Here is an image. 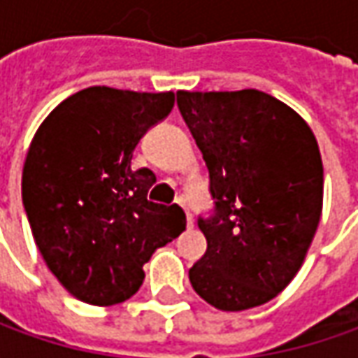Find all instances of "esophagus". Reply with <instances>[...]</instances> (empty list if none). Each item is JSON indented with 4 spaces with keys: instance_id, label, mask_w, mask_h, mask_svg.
Wrapping results in <instances>:
<instances>
[{
    "instance_id": "34e87169",
    "label": "esophagus",
    "mask_w": 358,
    "mask_h": 358,
    "mask_svg": "<svg viewBox=\"0 0 358 358\" xmlns=\"http://www.w3.org/2000/svg\"><path fill=\"white\" fill-rule=\"evenodd\" d=\"M181 205H183V203H181ZM185 213H187V225H189V227H193V215L189 213V209H187V207H185Z\"/></svg>"
}]
</instances>
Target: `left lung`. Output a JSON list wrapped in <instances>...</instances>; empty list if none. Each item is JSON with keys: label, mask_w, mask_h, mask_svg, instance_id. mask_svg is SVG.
<instances>
[{"label": "left lung", "mask_w": 358, "mask_h": 358, "mask_svg": "<svg viewBox=\"0 0 358 358\" xmlns=\"http://www.w3.org/2000/svg\"><path fill=\"white\" fill-rule=\"evenodd\" d=\"M203 153L213 209L197 225L207 251L189 281L215 309L277 296L303 265L323 211V161L310 127L257 90L177 91Z\"/></svg>", "instance_id": "8db88e82"}]
</instances>
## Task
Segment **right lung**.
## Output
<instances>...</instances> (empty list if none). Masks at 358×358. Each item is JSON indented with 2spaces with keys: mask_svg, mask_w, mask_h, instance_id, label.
I'll return each instance as SVG.
<instances>
[{
  "mask_svg": "<svg viewBox=\"0 0 358 358\" xmlns=\"http://www.w3.org/2000/svg\"><path fill=\"white\" fill-rule=\"evenodd\" d=\"M175 95L87 87L57 105L29 145L21 197L49 271L90 305H117L143 285L155 249L185 229L179 205L147 199L157 181L131 169L137 143Z\"/></svg>",
  "mask_w": 358,
  "mask_h": 358,
  "instance_id": "right-lung-1",
  "label": "right lung"
}]
</instances>
